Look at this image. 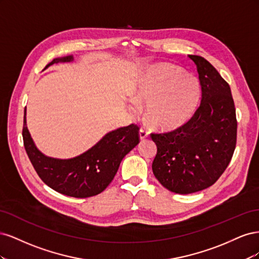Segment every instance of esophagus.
<instances>
[{
    "label": "esophagus",
    "mask_w": 259,
    "mask_h": 259,
    "mask_svg": "<svg viewBox=\"0 0 259 259\" xmlns=\"http://www.w3.org/2000/svg\"><path fill=\"white\" fill-rule=\"evenodd\" d=\"M147 137H148V131H147L145 127L140 128V130H139V138H140V140H144V139H146Z\"/></svg>",
    "instance_id": "34e87169"
}]
</instances>
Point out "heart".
<instances>
[{
  "instance_id": "obj_1",
  "label": "heart",
  "mask_w": 259,
  "mask_h": 259,
  "mask_svg": "<svg viewBox=\"0 0 259 259\" xmlns=\"http://www.w3.org/2000/svg\"><path fill=\"white\" fill-rule=\"evenodd\" d=\"M201 83L193 74L171 65H152L140 75L133 94L135 104L128 106L137 113V105H146V119L159 128L177 127L191 119L201 100Z\"/></svg>"
}]
</instances>
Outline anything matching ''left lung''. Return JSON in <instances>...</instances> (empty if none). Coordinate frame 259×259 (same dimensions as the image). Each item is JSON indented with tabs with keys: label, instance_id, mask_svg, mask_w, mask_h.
<instances>
[{
	"label": "left lung",
	"instance_id": "1",
	"mask_svg": "<svg viewBox=\"0 0 259 259\" xmlns=\"http://www.w3.org/2000/svg\"><path fill=\"white\" fill-rule=\"evenodd\" d=\"M197 66L201 104L193 116L173 132L151 134L158 148L155 178L167 190L189 194L210 187L228 166L237 143V117L230 86L209 62L189 55Z\"/></svg>",
	"mask_w": 259,
	"mask_h": 259
}]
</instances>
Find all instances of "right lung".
<instances>
[{"label": "right lung", "instance_id": "add662e5", "mask_svg": "<svg viewBox=\"0 0 259 259\" xmlns=\"http://www.w3.org/2000/svg\"><path fill=\"white\" fill-rule=\"evenodd\" d=\"M72 55L55 58L45 67L73 61ZM23 116L22 137L29 159L37 175L52 189L73 198H89L103 192L112 182L121 161L139 143L138 126L131 124L107 133L89 150L71 159H57L38 150Z\"/></svg>", "mask_w": 259, "mask_h": 259}]
</instances>
